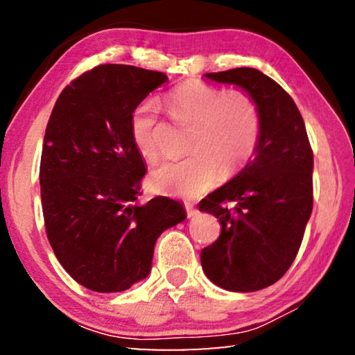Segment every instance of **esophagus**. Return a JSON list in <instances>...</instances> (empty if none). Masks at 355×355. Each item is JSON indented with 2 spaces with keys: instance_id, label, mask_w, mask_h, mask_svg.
Returning <instances> with one entry per match:
<instances>
[{
  "instance_id": "esophagus-1",
  "label": "esophagus",
  "mask_w": 355,
  "mask_h": 355,
  "mask_svg": "<svg viewBox=\"0 0 355 355\" xmlns=\"http://www.w3.org/2000/svg\"><path fill=\"white\" fill-rule=\"evenodd\" d=\"M184 208H186V214H188V218H194V216L199 213V211H197V208L192 205V203H186Z\"/></svg>"
}]
</instances>
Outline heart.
Returning <instances> with one entry per match:
<instances>
[{"mask_svg":"<svg viewBox=\"0 0 355 355\" xmlns=\"http://www.w3.org/2000/svg\"><path fill=\"white\" fill-rule=\"evenodd\" d=\"M171 119L191 127L184 159L166 161L152 171L150 188L194 199L218 183L220 169L233 175L254 158L261 137V116L254 98L241 91L225 92L200 81H188L166 95ZM159 114L153 101L135 107L130 120L133 146L147 163L159 158Z\"/></svg>","mask_w":355,"mask_h":355,"instance_id":"obj_1","label":"heart"}]
</instances>
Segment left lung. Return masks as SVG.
I'll return each mask as SVG.
<instances>
[{
  "mask_svg": "<svg viewBox=\"0 0 355 355\" xmlns=\"http://www.w3.org/2000/svg\"><path fill=\"white\" fill-rule=\"evenodd\" d=\"M205 78L254 98L261 137L255 158L199 203L220 222L219 238L202 250V268L224 290L258 291L275 284L297 255L313 208V152L296 103L260 70L239 67Z\"/></svg>",
  "mask_w": 355,
  "mask_h": 355,
  "instance_id": "left-lung-1",
  "label": "left lung"
}]
</instances>
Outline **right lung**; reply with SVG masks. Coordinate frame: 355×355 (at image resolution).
Instances as JSON below:
<instances>
[{"label":"right lung","mask_w":355,"mask_h":355,"mask_svg":"<svg viewBox=\"0 0 355 355\" xmlns=\"http://www.w3.org/2000/svg\"><path fill=\"white\" fill-rule=\"evenodd\" d=\"M166 81L163 71L98 65L64 89L48 120L40 158L46 236L70 277L92 291H125L146 279L156 239L186 219L169 197L137 203L147 169L131 141V114Z\"/></svg>","instance_id":"right-lung-1"}]
</instances>
